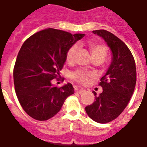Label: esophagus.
I'll return each mask as SVG.
<instances>
[{
	"label": "esophagus",
	"instance_id": "34e87169",
	"mask_svg": "<svg viewBox=\"0 0 147 147\" xmlns=\"http://www.w3.org/2000/svg\"><path fill=\"white\" fill-rule=\"evenodd\" d=\"M75 92L79 94H82V92H84L85 90L84 89H82V88H75Z\"/></svg>",
	"mask_w": 147,
	"mask_h": 147
}]
</instances>
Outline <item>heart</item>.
<instances>
[{
	"label": "heart",
	"instance_id": "obj_1",
	"mask_svg": "<svg viewBox=\"0 0 147 147\" xmlns=\"http://www.w3.org/2000/svg\"><path fill=\"white\" fill-rule=\"evenodd\" d=\"M88 47L90 49L91 55L92 59L94 58H99L101 59L103 61L106 58L107 53V47L103 44H100L96 42H90L88 43ZM78 50V45L74 44L68 49L67 53L66 54V61L68 63L72 62L74 60V57L75 55V53ZM88 76L89 75L87 73L82 71H78L74 73L71 75V77L74 80L76 81L80 84H86L88 81Z\"/></svg>",
	"mask_w": 147,
	"mask_h": 147
}]
</instances>
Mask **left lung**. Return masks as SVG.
Segmentation results:
<instances>
[{
    "mask_svg": "<svg viewBox=\"0 0 147 147\" xmlns=\"http://www.w3.org/2000/svg\"><path fill=\"white\" fill-rule=\"evenodd\" d=\"M110 47L112 58L106 74L99 83L102 93L86 107L87 115L98 123H107L117 118L128 105L137 80L135 61L131 51L120 39L106 30L93 31Z\"/></svg>",
    "mask_w": 147,
    "mask_h": 147,
    "instance_id": "left-lung-1",
    "label": "left lung"
}]
</instances>
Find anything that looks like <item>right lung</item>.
Here are the masks:
<instances>
[{
  "label": "right lung",
  "instance_id": "obj_1",
  "mask_svg": "<svg viewBox=\"0 0 147 147\" xmlns=\"http://www.w3.org/2000/svg\"><path fill=\"white\" fill-rule=\"evenodd\" d=\"M84 36L47 28L22 44L16 61L13 80L18 100L33 119L45 121L53 117L66 98L74 93L71 83L57 88L52 80L60 76L68 49Z\"/></svg>",
  "mask_w": 147,
  "mask_h": 147
}]
</instances>
